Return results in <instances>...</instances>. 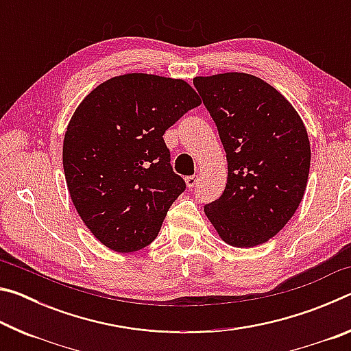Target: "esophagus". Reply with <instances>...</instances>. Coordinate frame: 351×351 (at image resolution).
<instances>
[{
    "label": "esophagus",
    "mask_w": 351,
    "mask_h": 351,
    "mask_svg": "<svg viewBox=\"0 0 351 351\" xmlns=\"http://www.w3.org/2000/svg\"><path fill=\"white\" fill-rule=\"evenodd\" d=\"M198 180H199L198 175L187 176V178H186V184H187V187H189V189H193V187H195V184L198 182Z\"/></svg>",
    "instance_id": "34e87169"
}]
</instances>
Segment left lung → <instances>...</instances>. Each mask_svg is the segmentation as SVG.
<instances>
[{"label": "left lung", "mask_w": 351, "mask_h": 351, "mask_svg": "<svg viewBox=\"0 0 351 351\" xmlns=\"http://www.w3.org/2000/svg\"><path fill=\"white\" fill-rule=\"evenodd\" d=\"M228 159L221 197L204 206L224 243L254 247L276 237L304 198L311 148L299 112L274 86L245 73L195 77Z\"/></svg>", "instance_id": "1"}]
</instances>
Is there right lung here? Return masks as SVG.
<instances>
[{
  "label": "right lung",
  "instance_id": "add662e5",
  "mask_svg": "<svg viewBox=\"0 0 351 351\" xmlns=\"http://www.w3.org/2000/svg\"><path fill=\"white\" fill-rule=\"evenodd\" d=\"M201 99L182 79L132 73L100 83L77 106L63 139V170L83 223L116 252L156 239L186 182L164 133Z\"/></svg>",
  "mask_w": 351,
  "mask_h": 351
}]
</instances>
